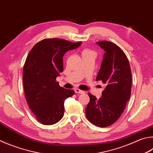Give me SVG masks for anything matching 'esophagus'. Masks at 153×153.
I'll list each match as a JSON object with an SVG mask.
<instances>
[{
	"instance_id": "34e87169",
	"label": "esophagus",
	"mask_w": 153,
	"mask_h": 153,
	"mask_svg": "<svg viewBox=\"0 0 153 153\" xmlns=\"http://www.w3.org/2000/svg\"><path fill=\"white\" fill-rule=\"evenodd\" d=\"M75 92L77 93V94H84V91H82V90H80L79 89H78V88H76V89H75Z\"/></svg>"
}]
</instances>
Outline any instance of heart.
<instances>
[{
  "instance_id": "1",
  "label": "heart",
  "mask_w": 153,
  "mask_h": 153,
  "mask_svg": "<svg viewBox=\"0 0 153 153\" xmlns=\"http://www.w3.org/2000/svg\"><path fill=\"white\" fill-rule=\"evenodd\" d=\"M85 51H89V50H85Z\"/></svg>"
}]
</instances>
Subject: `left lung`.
<instances>
[{
	"label": "left lung",
	"instance_id": "8db88e82",
	"mask_svg": "<svg viewBox=\"0 0 153 153\" xmlns=\"http://www.w3.org/2000/svg\"><path fill=\"white\" fill-rule=\"evenodd\" d=\"M105 51L96 81L105 84L102 97L88 94L90 100L85 115L91 124L107 127L120 117L131 94L132 74L128 59L116 44L108 41L96 43Z\"/></svg>",
	"mask_w": 153,
	"mask_h": 153
}]
</instances>
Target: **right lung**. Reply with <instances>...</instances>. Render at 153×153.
I'll use <instances>...</instances> for the list:
<instances>
[{
	"mask_svg": "<svg viewBox=\"0 0 153 153\" xmlns=\"http://www.w3.org/2000/svg\"><path fill=\"white\" fill-rule=\"evenodd\" d=\"M82 42L61 39H45L36 43L29 53L23 72L24 91L30 109L44 125L59 122L64 114V102L75 94L59 85L56 77L63 72V57Z\"/></svg>",
	"mask_w": 153,
	"mask_h": 153,
	"instance_id": "add662e5",
	"label": "right lung"
}]
</instances>
